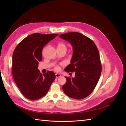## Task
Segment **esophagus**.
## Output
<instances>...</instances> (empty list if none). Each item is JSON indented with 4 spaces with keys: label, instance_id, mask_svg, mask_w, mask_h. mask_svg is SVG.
<instances>
[{
    "label": "esophagus",
    "instance_id": "obj_1",
    "mask_svg": "<svg viewBox=\"0 0 126 126\" xmlns=\"http://www.w3.org/2000/svg\"><path fill=\"white\" fill-rule=\"evenodd\" d=\"M55 75H56V77L57 78H59V77H60V76H61V75L60 74H55Z\"/></svg>",
    "mask_w": 126,
    "mask_h": 126
}]
</instances>
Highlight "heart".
I'll use <instances>...</instances> for the list:
<instances>
[{
  "instance_id": "b5f03b06",
  "label": "heart",
  "mask_w": 126,
  "mask_h": 126,
  "mask_svg": "<svg viewBox=\"0 0 126 126\" xmlns=\"http://www.w3.org/2000/svg\"><path fill=\"white\" fill-rule=\"evenodd\" d=\"M58 47H65V48H66L65 45L63 44V43H60V44H59L58 45ZM65 63H62V64H63H63H64ZM55 69H56V70H57V71L60 70V66H59V65L56 66V67H55Z\"/></svg>"
}]
</instances>
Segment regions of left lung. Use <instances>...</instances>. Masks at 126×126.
I'll use <instances>...</instances> for the list:
<instances>
[{
    "instance_id": "left-lung-1",
    "label": "left lung",
    "mask_w": 126,
    "mask_h": 126,
    "mask_svg": "<svg viewBox=\"0 0 126 126\" xmlns=\"http://www.w3.org/2000/svg\"><path fill=\"white\" fill-rule=\"evenodd\" d=\"M59 37L69 42L73 48L70 63L64 70L75 72L74 78L65 77L63 89L69 97L81 99L93 92L99 79L101 64L98 49L92 40L80 33L68 32Z\"/></svg>"
}]
</instances>
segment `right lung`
Wrapping results in <instances>:
<instances>
[{"mask_svg": "<svg viewBox=\"0 0 126 126\" xmlns=\"http://www.w3.org/2000/svg\"><path fill=\"white\" fill-rule=\"evenodd\" d=\"M58 34L34 33L26 37L15 49L12 74L20 92L27 98L37 100L45 96L55 79L54 72L42 75L38 69L45 46Z\"/></svg>", "mask_w": 126, "mask_h": 126, "instance_id": "obj_1", "label": "right lung"}]
</instances>
